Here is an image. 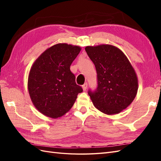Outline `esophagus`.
I'll return each mask as SVG.
<instances>
[{
    "instance_id": "1",
    "label": "esophagus",
    "mask_w": 161,
    "mask_h": 161,
    "mask_svg": "<svg viewBox=\"0 0 161 161\" xmlns=\"http://www.w3.org/2000/svg\"><path fill=\"white\" fill-rule=\"evenodd\" d=\"M82 86V89H83V90L86 91V89H87V87H88V83H87V82H86V83H85Z\"/></svg>"
}]
</instances>
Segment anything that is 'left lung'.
Wrapping results in <instances>:
<instances>
[{"mask_svg": "<svg viewBox=\"0 0 161 161\" xmlns=\"http://www.w3.org/2000/svg\"><path fill=\"white\" fill-rule=\"evenodd\" d=\"M85 51L97 74L96 89L88 91L94 106L106 114L119 113L137 94L138 79L133 67L124 53L115 46H87Z\"/></svg>", "mask_w": 161, "mask_h": 161, "instance_id": "left-lung-1", "label": "left lung"}]
</instances>
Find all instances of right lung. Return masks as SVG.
I'll use <instances>...</instances> for the list:
<instances>
[{
  "label": "right lung",
  "instance_id": "1",
  "mask_svg": "<svg viewBox=\"0 0 161 161\" xmlns=\"http://www.w3.org/2000/svg\"><path fill=\"white\" fill-rule=\"evenodd\" d=\"M80 51L79 46L58 43L34 62L29 75L28 91L34 106L42 114L52 118L64 115L83 91L70 69Z\"/></svg>",
  "mask_w": 161,
  "mask_h": 161
}]
</instances>
